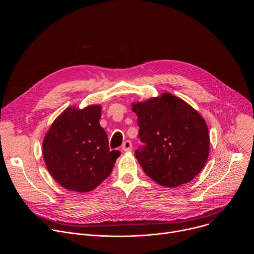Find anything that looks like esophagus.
<instances>
[{
  "label": "esophagus",
  "instance_id": "1",
  "mask_svg": "<svg viewBox=\"0 0 254 254\" xmlns=\"http://www.w3.org/2000/svg\"><path fill=\"white\" fill-rule=\"evenodd\" d=\"M122 149H123V151H125V152L131 151V149H132V144H131L130 140H126V141H124L123 146H122Z\"/></svg>",
  "mask_w": 254,
  "mask_h": 254
}]
</instances>
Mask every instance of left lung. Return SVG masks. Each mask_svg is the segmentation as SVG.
Returning a JSON list of instances; mask_svg holds the SVG:
<instances>
[{
    "label": "left lung",
    "instance_id": "8db88e82",
    "mask_svg": "<svg viewBox=\"0 0 254 254\" xmlns=\"http://www.w3.org/2000/svg\"><path fill=\"white\" fill-rule=\"evenodd\" d=\"M132 112L142 142L134 156L143 172L165 187L193 180L209 155V132L202 117L170 93L133 103Z\"/></svg>",
    "mask_w": 254,
    "mask_h": 254
}]
</instances>
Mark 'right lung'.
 <instances>
[{
	"label": "right lung",
	"instance_id": "1",
	"mask_svg": "<svg viewBox=\"0 0 254 254\" xmlns=\"http://www.w3.org/2000/svg\"><path fill=\"white\" fill-rule=\"evenodd\" d=\"M101 107H69L53 123L43 141L47 169L67 190L89 192L112 173L120 151H110L99 125Z\"/></svg>",
	"mask_w": 254,
	"mask_h": 254
}]
</instances>
